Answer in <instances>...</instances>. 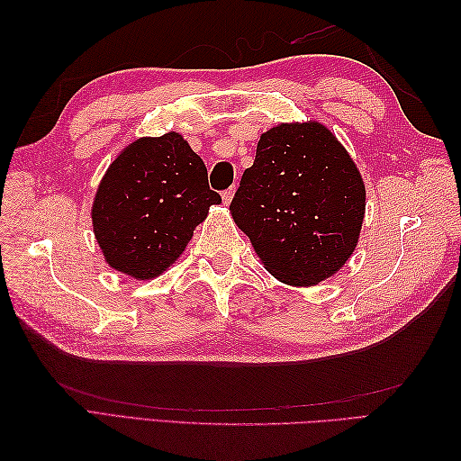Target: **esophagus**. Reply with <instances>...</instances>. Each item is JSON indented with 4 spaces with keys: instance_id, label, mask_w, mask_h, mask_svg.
Segmentation results:
<instances>
[{
    "instance_id": "1",
    "label": "esophagus",
    "mask_w": 461,
    "mask_h": 461,
    "mask_svg": "<svg viewBox=\"0 0 461 461\" xmlns=\"http://www.w3.org/2000/svg\"><path fill=\"white\" fill-rule=\"evenodd\" d=\"M233 194H236V188H230V190L221 192V200H223V203H225V205H230V203H231V200H233Z\"/></svg>"
}]
</instances>
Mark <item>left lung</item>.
Segmentation results:
<instances>
[{"label":"left lung","instance_id":"1","mask_svg":"<svg viewBox=\"0 0 461 461\" xmlns=\"http://www.w3.org/2000/svg\"><path fill=\"white\" fill-rule=\"evenodd\" d=\"M366 188L355 160L319 121L281 122L259 136L230 212L273 277L312 287L358 246Z\"/></svg>","mask_w":461,"mask_h":461}]
</instances>
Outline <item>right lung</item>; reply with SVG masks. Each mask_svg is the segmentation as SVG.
I'll list each match as a JSON object with an SVG mask.
<instances>
[{
    "label": "right lung",
    "instance_id": "obj_1",
    "mask_svg": "<svg viewBox=\"0 0 461 461\" xmlns=\"http://www.w3.org/2000/svg\"><path fill=\"white\" fill-rule=\"evenodd\" d=\"M218 203L203 160L180 132L142 136L121 150L96 188L95 240L114 271L154 279L180 259Z\"/></svg>",
    "mask_w": 461,
    "mask_h": 461
}]
</instances>
